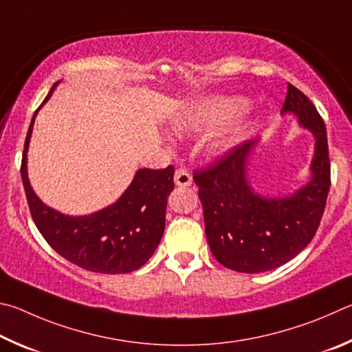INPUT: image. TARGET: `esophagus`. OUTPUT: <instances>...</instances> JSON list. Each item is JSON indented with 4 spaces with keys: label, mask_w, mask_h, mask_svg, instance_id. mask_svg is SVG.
<instances>
[{
    "label": "esophagus",
    "mask_w": 352,
    "mask_h": 352,
    "mask_svg": "<svg viewBox=\"0 0 352 352\" xmlns=\"http://www.w3.org/2000/svg\"><path fill=\"white\" fill-rule=\"evenodd\" d=\"M175 184L177 187H188L192 184V175L187 170L179 168L175 173Z\"/></svg>",
    "instance_id": "1"
}]
</instances>
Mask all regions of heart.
Listing matches in <instances>:
<instances>
[{
	"label": "heart",
	"instance_id": "1",
	"mask_svg": "<svg viewBox=\"0 0 352 352\" xmlns=\"http://www.w3.org/2000/svg\"><path fill=\"white\" fill-rule=\"evenodd\" d=\"M245 109L243 98H213L188 108L171 122V129L176 134L210 131L214 128L232 125L219 133L213 140L214 148L226 150L235 145L243 138V123L236 117Z\"/></svg>",
	"mask_w": 352,
	"mask_h": 352
}]
</instances>
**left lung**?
I'll list each match as a JSON object with an SVG mask.
<instances>
[{
  "label": "left lung",
  "instance_id": "1",
  "mask_svg": "<svg viewBox=\"0 0 352 352\" xmlns=\"http://www.w3.org/2000/svg\"><path fill=\"white\" fill-rule=\"evenodd\" d=\"M286 113L297 116L300 126L316 139L312 177L297 192L269 198L252 188L248 165L256 139L245 140L193 175L212 254L236 272H267L291 261L311 243L323 217L331 187L324 122L309 98L291 83L281 109Z\"/></svg>",
  "mask_w": 352,
  "mask_h": 352
}]
</instances>
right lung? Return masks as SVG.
<instances>
[{
  "instance_id": "right-lung-1",
  "label": "right lung",
  "mask_w": 352,
  "mask_h": 352,
  "mask_svg": "<svg viewBox=\"0 0 352 352\" xmlns=\"http://www.w3.org/2000/svg\"><path fill=\"white\" fill-rule=\"evenodd\" d=\"M38 109L29 125L21 160V179L36 229L57 254L78 267L111 275L138 270L150 260L164 235L175 168L168 165L164 170H138L120 198L98 212L83 217L60 213L35 195L28 176V150Z\"/></svg>"
}]
</instances>
